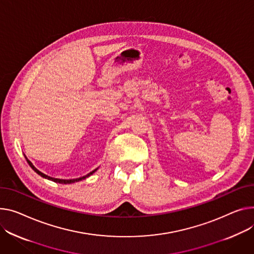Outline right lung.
Here are the masks:
<instances>
[{
  "instance_id": "right-lung-1",
  "label": "right lung",
  "mask_w": 254,
  "mask_h": 254,
  "mask_svg": "<svg viewBox=\"0 0 254 254\" xmlns=\"http://www.w3.org/2000/svg\"><path fill=\"white\" fill-rule=\"evenodd\" d=\"M25 156V155H24ZM25 158H26V156H25ZM26 161H27V163L29 164V166L32 168L33 171H35L38 175H40L42 178H45V179H47V180H50V181H52V182H55V183H59V184H72V183H75V182H79V181H81V180H84V179H87V178H89L90 176H92L99 167H97L96 170H94V171H92L91 173H89L88 175H86V176H83V177H80V178H76V179H70V180H63V179H55V178H52V177H49V176H47V175H45V174H43V173H41L38 168H36L35 167V165H33L27 158H26Z\"/></svg>"
}]
</instances>
